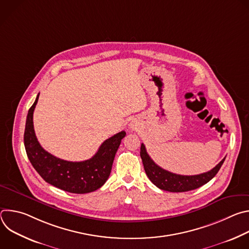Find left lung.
<instances>
[{
    "mask_svg": "<svg viewBox=\"0 0 249 249\" xmlns=\"http://www.w3.org/2000/svg\"><path fill=\"white\" fill-rule=\"evenodd\" d=\"M140 155L149 179L160 189L169 192H186L201 187L218 173L226 159L224 158L210 171L197 175H180L167 171L156 164L148 155L144 144L141 145Z\"/></svg>",
    "mask_w": 249,
    "mask_h": 249,
    "instance_id": "left-lung-1",
    "label": "left lung"
}]
</instances>
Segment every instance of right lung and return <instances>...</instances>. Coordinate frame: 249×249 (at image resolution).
Listing matches in <instances>:
<instances>
[{"instance_id":"add662e5","label":"right lung","mask_w":249,"mask_h":249,"mask_svg":"<svg viewBox=\"0 0 249 249\" xmlns=\"http://www.w3.org/2000/svg\"><path fill=\"white\" fill-rule=\"evenodd\" d=\"M38 96L28 110L23 137L26 155L32 166L46 182L64 191L85 194L97 190L108 179L115 154L121 140L126 136L125 131L105 140L89 160L84 161L61 160L46 152L35 136L33 111Z\"/></svg>"}]
</instances>
